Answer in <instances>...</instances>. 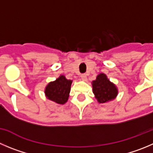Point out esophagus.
Here are the masks:
<instances>
[{"label":"esophagus","instance_id":"esophagus-1","mask_svg":"<svg viewBox=\"0 0 153 153\" xmlns=\"http://www.w3.org/2000/svg\"><path fill=\"white\" fill-rule=\"evenodd\" d=\"M81 78L82 81H87V75L86 74H82V75H81Z\"/></svg>","mask_w":153,"mask_h":153}]
</instances>
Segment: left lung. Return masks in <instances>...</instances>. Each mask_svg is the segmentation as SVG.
<instances>
[{"mask_svg": "<svg viewBox=\"0 0 153 153\" xmlns=\"http://www.w3.org/2000/svg\"><path fill=\"white\" fill-rule=\"evenodd\" d=\"M93 93L100 103H105L115 99L118 95L116 86L112 83L106 75L100 73L96 80L92 81Z\"/></svg>", "mask_w": 153, "mask_h": 153, "instance_id": "obj_1", "label": "left lung"}]
</instances>
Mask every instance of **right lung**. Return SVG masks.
<instances>
[{"mask_svg": "<svg viewBox=\"0 0 153 153\" xmlns=\"http://www.w3.org/2000/svg\"><path fill=\"white\" fill-rule=\"evenodd\" d=\"M72 81L60 75L56 81H51L45 88V95L48 100L58 104H65L69 97Z\"/></svg>", "mask_w": 153, "mask_h": 153, "instance_id": "obj_1", "label": "right lung"}]
</instances>
